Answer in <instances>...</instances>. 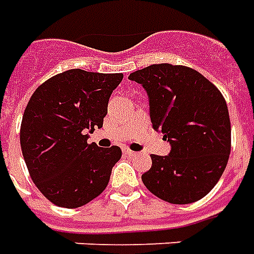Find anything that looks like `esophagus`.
I'll return each mask as SVG.
<instances>
[{
    "label": "esophagus",
    "instance_id": "obj_1",
    "mask_svg": "<svg viewBox=\"0 0 254 254\" xmlns=\"http://www.w3.org/2000/svg\"><path fill=\"white\" fill-rule=\"evenodd\" d=\"M124 153H126L127 156H130V157H134V156H136V153L132 152V150H130V149H126V150H124Z\"/></svg>",
    "mask_w": 254,
    "mask_h": 254
}]
</instances>
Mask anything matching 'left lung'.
I'll return each instance as SVG.
<instances>
[{
	"instance_id": "left-lung-1",
	"label": "left lung",
	"mask_w": 254,
	"mask_h": 254,
	"mask_svg": "<svg viewBox=\"0 0 254 254\" xmlns=\"http://www.w3.org/2000/svg\"><path fill=\"white\" fill-rule=\"evenodd\" d=\"M149 97L153 128L168 138V156L152 154L142 182L171 204H191L215 188L231 150L226 100L193 68L153 64L130 73Z\"/></svg>"
}]
</instances>
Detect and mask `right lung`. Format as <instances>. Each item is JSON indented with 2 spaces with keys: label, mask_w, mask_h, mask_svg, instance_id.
I'll list each match as a JSON object with an SVG mask.
<instances>
[{
  "label": "right lung",
  "mask_w": 254,
  "mask_h": 254,
  "mask_svg": "<svg viewBox=\"0 0 254 254\" xmlns=\"http://www.w3.org/2000/svg\"><path fill=\"white\" fill-rule=\"evenodd\" d=\"M122 79L123 73L68 69L41 84L27 104L23 157L38 190L57 206H83L108 186L122 150L87 139L102 127L109 97Z\"/></svg>",
  "instance_id": "add662e5"
}]
</instances>
